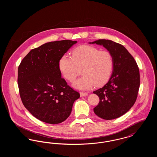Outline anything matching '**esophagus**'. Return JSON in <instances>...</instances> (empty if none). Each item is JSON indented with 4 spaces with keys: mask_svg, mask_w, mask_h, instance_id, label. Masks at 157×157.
<instances>
[{
    "mask_svg": "<svg viewBox=\"0 0 157 157\" xmlns=\"http://www.w3.org/2000/svg\"><path fill=\"white\" fill-rule=\"evenodd\" d=\"M88 93L87 92H80V95L81 97H85V96H87L88 95Z\"/></svg>",
    "mask_w": 157,
    "mask_h": 157,
    "instance_id": "1",
    "label": "esophagus"
}]
</instances>
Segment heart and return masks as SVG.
I'll return each mask as SVG.
<instances>
[{
  "label": "heart",
  "instance_id": "1",
  "mask_svg": "<svg viewBox=\"0 0 157 157\" xmlns=\"http://www.w3.org/2000/svg\"><path fill=\"white\" fill-rule=\"evenodd\" d=\"M114 65L112 53L100 51L90 45L80 46L73 51L72 57L63 55L59 62L60 71L68 81L72 82L81 74L82 77L73 82L78 90H88L94 85L101 86L112 74Z\"/></svg>",
  "mask_w": 157,
  "mask_h": 157
}]
</instances>
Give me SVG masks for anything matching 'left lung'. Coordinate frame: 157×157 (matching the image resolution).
<instances>
[{"mask_svg":"<svg viewBox=\"0 0 157 157\" xmlns=\"http://www.w3.org/2000/svg\"><path fill=\"white\" fill-rule=\"evenodd\" d=\"M89 44L102 45L112 53L114 61L108 82L93 92L99 98V102L94 111L104 120L118 118L127 113L136 101L140 85L139 68L134 58L123 45L106 39Z\"/></svg>","mask_w":157,"mask_h":157,"instance_id":"8db88e82","label":"left lung"}]
</instances>
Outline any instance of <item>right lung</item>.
Instances as JSON below:
<instances>
[{
	"label": "right lung",
	"instance_id": "right-lung-1",
	"mask_svg": "<svg viewBox=\"0 0 157 157\" xmlns=\"http://www.w3.org/2000/svg\"><path fill=\"white\" fill-rule=\"evenodd\" d=\"M77 41L46 43L32 49L18 67L17 83L23 104L41 121L59 124L70 115L80 94L61 78L60 58Z\"/></svg>",
	"mask_w": 157,
	"mask_h": 157
}]
</instances>
